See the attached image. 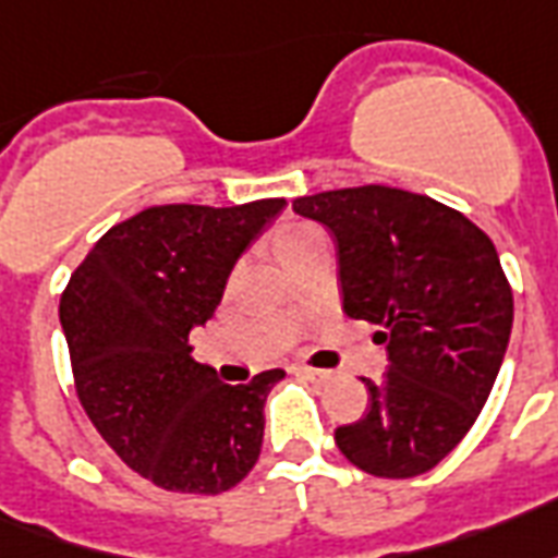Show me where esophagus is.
<instances>
[{
	"mask_svg": "<svg viewBox=\"0 0 558 558\" xmlns=\"http://www.w3.org/2000/svg\"><path fill=\"white\" fill-rule=\"evenodd\" d=\"M296 374H303V377L312 380V384H327L329 377H332V372H327V368H312V365H300Z\"/></svg>",
	"mask_w": 558,
	"mask_h": 558,
	"instance_id": "1",
	"label": "esophagus"
}]
</instances>
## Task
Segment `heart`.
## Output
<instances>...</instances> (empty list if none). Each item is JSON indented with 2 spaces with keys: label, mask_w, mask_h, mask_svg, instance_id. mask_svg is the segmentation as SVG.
<instances>
[{
  "label": "heart",
  "mask_w": 558,
  "mask_h": 558,
  "mask_svg": "<svg viewBox=\"0 0 558 558\" xmlns=\"http://www.w3.org/2000/svg\"><path fill=\"white\" fill-rule=\"evenodd\" d=\"M312 234H318V231L308 229V226H300V229H288L274 240V250H284V246H291V243H296V240L312 238Z\"/></svg>",
  "instance_id": "1"
}]
</instances>
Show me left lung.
Instances as JSON below:
<instances>
[{
  "instance_id": "obj_1",
  "label": "left lung",
  "mask_w": 558,
  "mask_h": 558,
  "mask_svg": "<svg viewBox=\"0 0 558 558\" xmlns=\"http://www.w3.org/2000/svg\"><path fill=\"white\" fill-rule=\"evenodd\" d=\"M339 252L341 308L380 327L386 374L368 413L336 428L339 451L377 478L434 470L473 428L506 356L514 296L494 240L454 207L396 186L294 198Z\"/></svg>"
}]
</instances>
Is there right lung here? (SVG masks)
<instances>
[{
    "instance_id": "1",
    "label": "right lung",
    "mask_w": 558,
    "mask_h": 558,
    "mask_svg": "<svg viewBox=\"0 0 558 558\" xmlns=\"http://www.w3.org/2000/svg\"><path fill=\"white\" fill-rule=\"evenodd\" d=\"M282 207H148L97 240L64 288L59 320L80 404L157 487L222 494L262 454L264 401L284 372L222 384L190 356V329L214 318L238 258Z\"/></svg>"
}]
</instances>
